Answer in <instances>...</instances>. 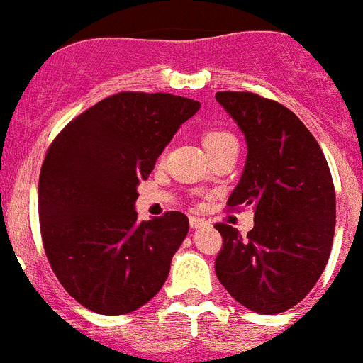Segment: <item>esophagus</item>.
<instances>
[{"label": "esophagus", "mask_w": 363, "mask_h": 363, "mask_svg": "<svg viewBox=\"0 0 363 363\" xmlns=\"http://www.w3.org/2000/svg\"><path fill=\"white\" fill-rule=\"evenodd\" d=\"M189 222H190V228L192 229H199V228H203V225H206V220L201 217H196V215H190Z\"/></svg>", "instance_id": "obj_1"}]
</instances>
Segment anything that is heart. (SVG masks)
Returning a JSON list of instances; mask_svg holds the SVG:
<instances>
[{
  "label": "heart",
  "mask_w": 363,
  "mask_h": 363,
  "mask_svg": "<svg viewBox=\"0 0 363 363\" xmlns=\"http://www.w3.org/2000/svg\"><path fill=\"white\" fill-rule=\"evenodd\" d=\"M233 135L229 134V132L225 130H218V128H213V130H206L203 134V146L204 150L208 152H211V150L218 148V146H222L224 143L228 141H233Z\"/></svg>",
  "instance_id": "b5f03b06"
}]
</instances>
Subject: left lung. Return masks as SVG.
I'll return each instance as SVG.
<instances>
[{
  "instance_id": "1",
  "label": "left lung",
  "mask_w": 363,
  "mask_h": 363,
  "mask_svg": "<svg viewBox=\"0 0 363 363\" xmlns=\"http://www.w3.org/2000/svg\"><path fill=\"white\" fill-rule=\"evenodd\" d=\"M247 143L242 178L228 206H252L242 236L215 224L224 245L215 274L229 295L257 314L302 302L323 274L335 231V190L325 155L295 113L249 91H217Z\"/></svg>"
}]
</instances>
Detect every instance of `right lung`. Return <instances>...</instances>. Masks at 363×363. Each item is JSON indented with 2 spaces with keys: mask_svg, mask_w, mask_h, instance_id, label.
I'll use <instances>...</instances> for the list:
<instances>
[{
  "mask_svg": "<svg viewBox=\"0 0 363 363\" xmlns=\"http://www.w3.org/2000/svg\"><path fill=\"white\" fill-rule=\"evenodd\" d=\"M199 107L169 93H116L49 146L38 180L42 242L61 286L89 311L127 314L166 282L189 218L167 211L139 222L138 185Z\"/></svg>",
  "mask_w": 363,
  "mask_h": 363,
  "instance_id": "obj_1",
  "label": "right lung"
}]
</instances>
